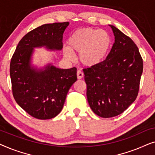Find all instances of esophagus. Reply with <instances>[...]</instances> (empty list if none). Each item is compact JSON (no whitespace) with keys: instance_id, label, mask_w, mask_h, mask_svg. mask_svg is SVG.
Instances as JSON below:
<instances>
[{"instance_id":"obj_1","label":"esophagus","mask_w":155,"mask_h":155,"mask_svg":"<svg viewBox=\"0 0 155 155\" xmlns=\"http://www.w3.org/2000/svg\"><path fill=\"white\" fill-rule=\"evenodd\" d=\"M77 77H78V80L82 79V78L84 77L83 73H82L81 71H78V72H77Z\"/></svg>"}]
</instances>
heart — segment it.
Here are the masks:
<instances>
[{
	"label": "heart",
	"mask_w": 155,
	"mask_h": 155,
	"mask_svg": "<svg viewBox=\"0 0 155 155\" xmlns=\"http://www.w3.org/2000/svg\"><path fill=\"white\" fill-rule=\"evenodd\" d=\"M68 46H63V54L69 61L75 59L73 53L79 54V61L83 66L95 67L107 57L111 46L108 32L91 27L80 28L73 32L68 39Z\"/></svg>",
	"instance_id": "1"
}]
</instances>
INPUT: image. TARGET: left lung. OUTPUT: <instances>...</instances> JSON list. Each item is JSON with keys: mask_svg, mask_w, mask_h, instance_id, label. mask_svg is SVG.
I'll use <instances>...</instances> for the list:
<instances>
[{"mask_svg": "<svg viewBox=\"0 0 155 155\" xmlns=\"http://www.w3.org/2000/svg\"><path fill=\"white\" fill-rule=\"evenodd\" d=\"M109 26L115 37L111 51L99 65L83 70L88 103L102 118L119 115L135 100L143 70L136 44L115 26Z\"/></svg>", "mask_w": 155, "mask_h": 155, "instance_id": "obj_1", "label": "left lung"}]
</instances>
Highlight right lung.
Returning a JSON list of instances; mask_svg holds the SVG:
<instances>
[{"label": "right lung", "instance_id": "add662e5", "mask_svg": "<svg viewBox=\"0 0 155 155\" xmlns=\"http://www.w3.org/2000/svg\"><path fill=\"white\" fill-rule=\"evenodd\" d=\"M69 22L46 24L22 37L12 57L10 75L16 102L38 119L56 117L62 110L67 94L77 81V69H61L48 63L42 67L33 64L35 48L50 51L63 48V34Z\"/></svg>", "mask_w": 155, "mask_h": 155}]
</instances>
